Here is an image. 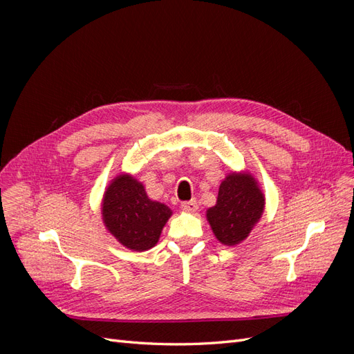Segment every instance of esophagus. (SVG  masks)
Masks as SVG:
<instances>
[{
    "instance_id": "obj_1",
    "label": "esophagus",
    "mask_w": 354,
    "mask_h": 354,
    "mask_svg": "<svg viewBox=\"0 0 354 354\" xmlns=\"http://www.w3.org/2000/svg\"><path fill=\"white\" fill-rule=\"evenodd\" d=\"M198 208H199V205H198V202L195 199L181 203V209L187 211V212H195V211H198Z\"/></svg>"
}]
</instances>
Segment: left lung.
Returning <instances> with one entry per match:
<instances>
[{
  "mask_svg": "<svg viewBox=\"0 0 354 354\" xmlns=\"http://www.w3.org/2000/svg\"><path fill=\"white\" fill-rule=\"evenodd\" d=\"M266 195L250 169L230 171L221 180L216 205L205 217L216 239L224 246H238L263 218Z\"/></svg>",
  "mask_w": 354,
  "mask_h": 354,
  "instance_id": "obj_1",
  "label": "left lung"
}]
</instances>
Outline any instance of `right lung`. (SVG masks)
I'll return each instance as SVG.
<instances>
[{
    "label": "right lung",
    "mask_w": 354,
    "mask_h": 354,
    "mask_svg": "<svg viewBox=\"0 0 354 354\" xmlns=\"http://www.w3.org/2000/svg\"><path fill=\"white\" fill-rule=\"evenodd\" d=\"M104 229L127 250L143 252L158 243L173 216L165 203L147 196L145 185L130 173L116 174L102 198Z\"/></svg>",
    "instance_id": "1"
}]
</instances>
